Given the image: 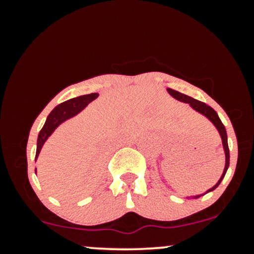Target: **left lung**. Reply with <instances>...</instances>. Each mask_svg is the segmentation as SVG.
Instances as JSON below:
<instances>
[{
  "mask_svg": "<svg viewBox=\"0 0 254 254\" xmlns=\"http://www.w3.org/2000/svg\"><path fill=\"white\" fill-rule=\"evenodd\" d=\"M167 90H168V93H170V94L172 95V97L176 98L177 100L183 101V103L189 104L194 111H197V112H199L200 115H203L204 117L208 118L209 121H210L211 123L215 125V127H216V129H217L218 133H220L221 139H222V144H223V149H224V155H226V165H224V170H223L222 176H221L220 180H218L216 185L212 186L211 189H209V190L206 191L205 193H208V192H210V191H214L215 189H216L217 186L220 185V183L222 182V179L224 178V176H226V172H227V170H228V167H229V148H228V139H227L226 127H224V125L222 124V122H221V119H220V117H218V115L216 113V111L212 109V107L208 106V105L202 103V101L196 100V99L189 97V95H185V94H183V93L177 92V90H174V89L167 88ZM205 193H203V194H197V196H192L191 198H199V197L204 196V194H205Z\"/></svg>",
  "mask_w": 254,
  "mask_h": 254,
  "instance_id": "obj_1",
  "label": "left lung"
}]
</instances>
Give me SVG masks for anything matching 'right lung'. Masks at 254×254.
I'll return each mask as SVG.
<instances>
[{
  "label": "right lung",
  "instance_id": "right-lung-1",
  "mask_svg": "<svg viewBox=\"0 0 254 254\" xmlns=\"http://www.w3.org/2000/svg\"><path fill=\"white\" fill-rule=\"evenodd\" d=\"M98 93H92V94H86L81 95V97L72 98L70 100H66L64 103L60 104L58 106L55 107L51 111L50 115L48 116L45 124H44L43 129L40 130L39 135H38V141H37V153H36V160L39 156L40 150H42L44 143H45L46 139L50 137V135L54 132L55 129L60 124H62L63 122H65L66 119L74 117L77 113H80L84 107L88 105L90 101H93L94 99L98 98Z\"/></svg>",
  "mask_w": 254,
  "mask_h": 254
}]
</instances>
